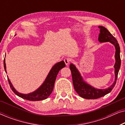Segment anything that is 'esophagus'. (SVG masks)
I'll return each instance as SVG.
<instances>
[{"label":"esophagus","mask_w":125,"mask_h":125,"mask_svg":"<svg viewBox=\"0 0 125 125\" xmlns=\"http://www.w3.org/2000/svg\"><path fill=\"white\" fill-rule=\"evenodd\" d=\"M64 62H65V64L66 65H68L71 62V60L69 58H65V59L64 60Z\"/></svg>","instance_id":"esophagus-1"}]
</instances>
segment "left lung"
<instances>
[{
    "mask_svg": "<svg viewBox=\"0 0 125 125\" xmlns=\"http://www.w3.org/2000/svg\"><path fill=\"white\" fill-rule=\"evenodd\" d=\"M100 28V33L99 35L98 40L100 42H109L114 44L115 48V64L114 65L115 68V81L112 85L109 88L106 89H97L94 88L90 85L87 84L83 81L81 75L78 72L77 69L74 65L70 64L69 68L71 71L72 76L73 86L76 92L79 94L80 96L85 99H97L103 97L112 91L115 86L117 81L118 74L121 66V58H120V47L117 40L113 36L110 32L106 28L103 26H99Z\"/></svg>",
    "mask_w": 125,
    "mask_h": 125,
    "instance_id": "1",
    "label": "left lung"
}]
</instances>
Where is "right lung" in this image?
<instances>
[{
	"instance_id": "add662e5",
	"label": "right lung",
	"mask_w": 125,
	"mask_h": 125,
	"mask_svg": "<svg viewBox=\"0 0 125 125\" xmlns=\"http://www.w3.org/2000/svg\"><path fill=\"white\" fill-rule=\"evenodd\" d=\"M65 66V64L64 61L56 64L51 69L47 78L42 86L33 93L28 94H21L17 92L13 87L10 79L8 78V83L13 93L22 98L28 101H40L45 100L50 95L53 90L54 82H55L56 77L60 70H61ZM4 67L5 71L7 73L5 59H4Z\"/></svg>"
}]
</instances>
